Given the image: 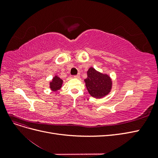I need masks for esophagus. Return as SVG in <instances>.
I'll list each match as a JSON object with an SVG mask.
<instances>
[{"mask_svg":"<svg viewBox=\"0 0 158 158\" xmlns=\"http://www.w3.org/2000/svg\"><path fill=\"white\" fill-rule=\"evenodd\" d=\"M80 74H78L77 75H76V76H74V78H80Z\"/></svg>","mask_w":158,"mask_h":158,"instance_id":"esophagus-1","label":"esophagus"}]
</instances>
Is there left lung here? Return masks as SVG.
<instances>
[{"label":"left lung","instance_id":"8db88e82","mask_svg":"<svg viewBox=\"0 0 158 158\" xmlns=\"http://www.w3.org/2000/svg\"><path fill=\"white\" fill-rule=\"evenodd\" d=\"M87 74L88 77L84 79V82L91 96L99 99L111 92L113 81L109 74L100 73L93 67L88 69Z\"/></svg>","mask_w":158,"mask_h":158}]
</instances>
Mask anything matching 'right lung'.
Masks as SVG:
<instances>
[{
    "mask_svg": "<svg viewBox=\"0 0 158 158\" xmlns=\"http://www.w3.org/2000/svg\"><path fill=\"white\" fill-rule=\"evenodd\" d=\"M63 84V80L57 75H55L49 82V88L52 92H56L59 90Z\"/></svg>",
    "mask_w": 158,
    "mask_h": 158,
    "instance_id": "obj_1",
    "label": "right lung"
}]
</instances>
